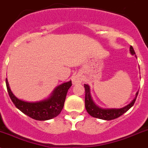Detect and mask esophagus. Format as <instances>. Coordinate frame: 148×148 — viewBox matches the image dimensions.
I'll list each match as a JSON object with an SVG mask.
<instances>
[{"label":"esophagus","mask_w":148,"mask_h":148,"mask_svg":"<svg viewBox=\"0 0 148 148\" xmlns=\"http://www.w3.org/2000/svg\"><path fill=\"white\" fill-rule=\"evenodd\" d=\"M82 82V77L79 74H77V75L74 76L72 78V83L73 85H78V84H81Z\"/></svg>","instance_id":"34e87169"}]
</instances>
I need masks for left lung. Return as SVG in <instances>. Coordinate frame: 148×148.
<instances>
[{"mask_svg": "<svg viewBox=\"0 0 148 148\" xmlns=\"http://www.w3.org/2000/svg\"><path fill=\"white\" fill-rule=\"evenodd\" d=\"M130 53L132 55H135V52L132 46L130 47ZM84 87L85 89V109H86L87 112L93 118L104 120V121H111V120L115 119L126 112L134 104L135 101L137 97L138 92H139V91L136 92L134 99L128 103V105L125 106V107H121V108H102V107L98 106L93 100V98L90 94V88L89 85L88 84H84Z\"/></svg>", "mask_w": 148, "mask_h": 148, "instance_id": "8db88e82", "label": "left lung"}]
</instances>
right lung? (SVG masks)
<instances>
[{
    "instance_id": "obj_1",
    "label": "right lung",
    "mask_w": 148,
    "mask_h": 148,
    "mask_svg": "<svg viewBox=\"0 0 148 148\" xmlns=\"http://www.w3.org/2000/svg\"><path fill=\"white\" fill-rule=\"evenodd\" d=\"M8 93L15 107L22 112L36 121H48L57 117L63 110L66 94L71 86V80L58 85L48 97L37 101H27L18 99L9 87L7 78L5 80Z\"/></svg>"
}]
</instances>
